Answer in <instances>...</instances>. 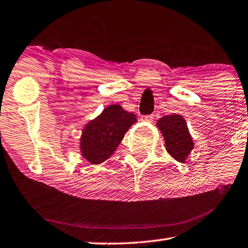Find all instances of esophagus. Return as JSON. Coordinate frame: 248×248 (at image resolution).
<instances>
[{
  "label": "esophagus",
  "mask_w": 248,
  "mask_h": 248,
  "mask_svg": "<svg viewBox=\"0 0 248 248\" xmlns=\"http://www.w3.org/2000/svg\"><path fill=\"white\" fill-rule=\"evenodd\" d=\"M153 118H154V115H153V114H149V115H144V116H142V120H143V121H147V122H152V121H153Z\"/></svg>",
  "instance_id": "34e87169"
}]
</instances>
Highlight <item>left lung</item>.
I'll list each match as a JSON object with an SVG mask.
<instances>
[{
	"mask_svg": "<svg viewBox=\"0 0 248 248\" xmlns=\"http://www.w3.org/2000/svg\"><path fill=\"white\" fill-rule=\"evenodd\" d=\"M156 126L164 136L167 152L178 162H185L193 149V141L186 120L179 114L164 115Z\"/></svg>",
	"mask_w": 248,
	"mask_h": 248,
	"instance_id": "obj_1",
	"label": "left lung"
}]
</instances>
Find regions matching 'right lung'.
<instances>
[{"instance_id":"1","label":"right lung","mask_w":248,"mask_h":248,"mask_svg":"<svg viewBox=\"0 0 248 248\" xmlns=\"http://www.w3.org/2000/svg\"><path fill=\"white\" fill-rule=\"evenodd\" d=\"M136 115L120 105H111L85 125L81 137V152L92 164H100L116 150Z\"/></svg>"}]
</instances>
